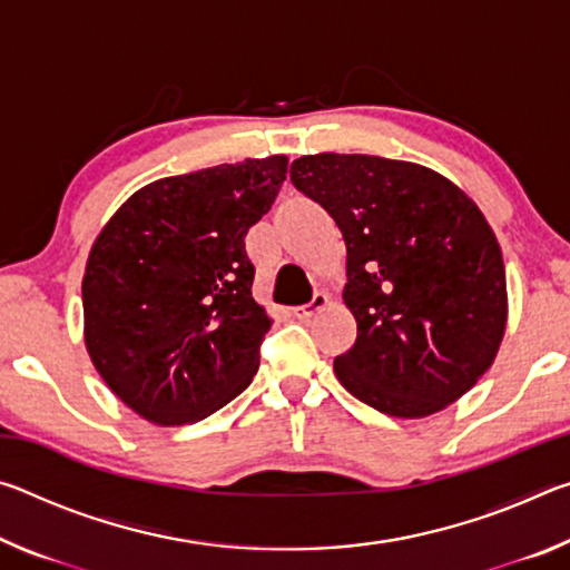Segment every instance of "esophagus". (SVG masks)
Listing matches in <instances>:
<instances>
[{"mask_svg": "<svg viewBox=\"0 0 570 570\" xmlns=\"http://www.w3.org/2000/svg\"><path fill=\"white\" fill-rule=\"evenodd\" d=\"M326 302H330V298H326V294L316 292V294L312 296V302L304 304V306H294V308H292V314L296 316V320L306 322V320H312V316H314L316 312H322V308L326 306Z\"/></svg>", "mask_w": 570, "mask_h": 570, "instance_id": "obj_1", "label": "esophagus"}]
</instances>
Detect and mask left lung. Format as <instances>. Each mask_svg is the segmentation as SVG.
<instances>
[{
  "label": "left lung",
  "instance_id": "obj_1",
  "mask_svg": "<svg viewBox=\"0 0 570 570\" xmlns=\"http://www.w3.org/2000/svg\"><path fill=\"white\" fill-rule=\"evenodd\" d=\"M292 183L340 226L356 340L334 360L346 392L392 417H428L493 364L505 266L480 208L417 163L320 153Z\"/></svg>",
  "mask_w": 570,
  "mask_h": 570
}]
</instances>
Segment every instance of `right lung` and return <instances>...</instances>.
Instances as JSON below:
<instances>
[{"instance_id":"add662e5","label":"right lung","mask_w":570,"mask_h":570,"mask_svg":"<svg viewBox=\"0 0 570 570\" xmlns=\"http://www.w3.org/2000/svg\"><path fill=\"white\" fill-rule=\"evenodd\" d=\"M286 166V156L248 158L160 178L95 238L85 344L105 384L148 422H198L254 380L272 320L250 296L244 238Z\"/></svg>"}]
</instances>
